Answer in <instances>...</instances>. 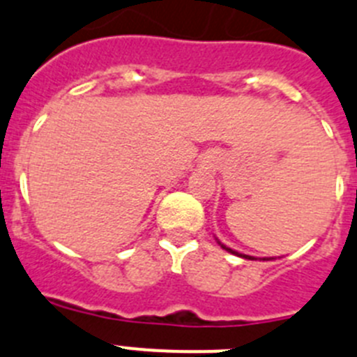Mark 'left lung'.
Listing matches in <instances>:
<instances>
[{
	"label": "left lung",
	"mask_w": 357,
	"mask_h": 357,
	"mask_svg": "<svg viewBox=\"0 0 357 357\" xmlns=\"http://www.w3.org/2000/svg\"><path fill=\"white\" fill-rule=\"evenodd\" d=\"M220 245H222V243H220ZM222 249H226V250H227V252H231V255H236V256H240V258H245V259H255V258H252V256H247V255H240V252H236V250L229 249V247H226V245H222Z\"/></svg>",
	"instance_id": "8db88e82"
}]
</instances>
